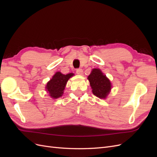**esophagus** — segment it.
<instances>
[{"mask_svg":"<svg viewBox=\"0 0 157 157\" xmlns=\"http://www.w3.org/2000/svg\"><path fill=\"white\" fill-rule=\"evenodd\" d=\"M76 73L78 75H82L83 74V71L81 69H77V71H76Z\"/></svg>","mask_w":157,"mask_h":157,"instance_id":"1","label":"esophagus"}]
</instances>
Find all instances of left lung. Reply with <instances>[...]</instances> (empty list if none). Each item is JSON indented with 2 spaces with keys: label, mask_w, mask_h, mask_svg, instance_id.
I'll list each match as a JSON object with an SVG mask.
<instances>
[{
  "label": "left lung",
  "mask_w": 157,
  "mask_h": 157,
  "mask_svg": "<svg viewBox=\"0 0 157 157\" xmlns=\"http://www.w3.org/2000/svg\"><path fill=\"white\" fill-rule=\"evenodd\" d=\"M88 79L92 89V93L100 99H105L111 89L109 79L99 69H93Z\"/></svg>",
  "instance_id": "obj_1"
}]
</instances>
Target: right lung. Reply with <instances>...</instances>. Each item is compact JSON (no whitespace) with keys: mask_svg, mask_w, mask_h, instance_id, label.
Listing matches in <instances>:
<instances>
[{"mask_svg":"<svg viewBox=\"0 0 157 157\" xmlns=\"http://www.w3.org/2000/svg\"><path fill=\"white\" fill-rule=\"evenodd\" d=\"M73 75V73L63 75L61 72H56L46 86V90L49 93V96L53 99L62 96L68 80Z\"/></svg>","mask_w":157,"mask_h":157,"instance_id":"right-lung-1","label":"right lung"}]
</instances>
